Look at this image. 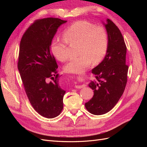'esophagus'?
I'll list each match as a JSON object with an SVG mask.
<instances>
[{
    "label": "esophagus",
    "instance_id": "esophagus-1",
    "mask_svg": "<svg viewBox=\"0 0 147 147\" xmlns=\"http://www.w3.org/2000/svg\"><path fill=\"white\" fill-rule=\"evenodd\" d=\"M84 84H82V85H75V88H77V89H80V88H84Z\"/></svg>",
    "mask_w": 147,
    "mask_h": 147
}]
</instances>
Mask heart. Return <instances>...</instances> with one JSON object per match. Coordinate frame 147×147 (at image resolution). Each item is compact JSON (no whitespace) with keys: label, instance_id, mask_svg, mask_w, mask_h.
I'll return each mask as SVG.
<instances>
[{"label":"heart","instance_id":"obj_1","mask_svg":"<svg viewBox=\"0 0 147 147\" xmlns=\"http://www.w3.org/2000/svg\"><path fill=\"white\" fill-rule=\"evenodd\" d=\"M79 43L78 57L71 58L64 66L67 73L81 74L90 65L92 59L98 63L105 57L109 46V37L105 29L86 21H79L67 28L63 38L53 40L51 50L56 58L65 61L69 57V44Z\"/></svg>","mask_w":147,"mask_h":147}]
</instances>
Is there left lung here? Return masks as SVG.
Returning <instances> with one entry per match:
<instances>
[{
	"instance_id": "left-lung-1",
	"label": "left lung",
	"mask_w": 147,
	"mask_h": 147,
	"mask_svg": "<svg viewBox=\"0 0 147 147\" xmlns=\"http://www.w3.org/2000/svg\"><path fill=\"white\" fill-rule=\"evenodd\" d=\"M109 46L104 60L92 70L97 81L89 86L94 96L86 103L89 112L96 115L109 112L117 104L127 83L128 65L126 64V46L119 29L109 19L104 24Z\"/></svg>"
}]
</instances>
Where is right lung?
<instances>
[{
    "label": "right lung",
    "mask_w": 147,
    "mask_h": 147,
    "mask_svg": "<svg viewBox=\"0 0 147 147\" xmlns=\"http://www.w3.org/2000/svg\"><path fill=\"white\" fill-rule=\"evenodd\" d=\"M66 22L56 18L37 20L20 42L18 69L24 90L34 110L47 118L57 117L63 109L65 91L59 86L51 45L57 29Z\"/></svg>",
    "instance_id": "1"
}]
</instances>
